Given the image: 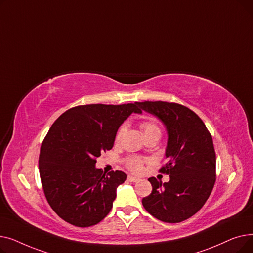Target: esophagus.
I'll list each match as a JSON object with an SVG mask.
<instances>
[{
	"instance_id": "obj_1",
	"label": "esophagus",
	"mask_w": 253,
	"mask_h": 253,
	"mask_svg": "<svg viewBox=\"0 0 253 253\" xmlns=\"http://www.w3.org/2000/svg\"><path fill=\"white\" fill-rule=\"evenodd\" d=\"M127 179H128L129 181H131V182H136V181H138V180H139V178L134 177V176H131V175H128Z\"/></svg>"
}]
</instances>
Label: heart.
I'll list each match as a JSON object with an SVG mask.
<instances>
[{
    "mask_svg": "<svg viewBox=\"0 0 253 253\" xmlns=\"http://www.w3.org/2000/svg\"><path fill=\"white\" fill-rule=\"evenodd\" d=\"M140 129L142 131V133L144 135V138H147L152 135H161V129L159 127V125L155 122L152 121V120H143L140 123ZM125 133V126H121L119 128L116 133V142H120ZM125 166L132 172L134 173H139V172L142 171L143 165H144V160L139 157H127L124 160Z\"/></svg>",
    "mask_w": 253,
    "mask_h": 253,
    "instance_id": "b5f03b06",
    "label": "heart"
}]
</instances>
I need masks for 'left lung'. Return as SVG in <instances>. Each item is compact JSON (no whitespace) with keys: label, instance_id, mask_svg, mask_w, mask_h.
<instances>
[{"label":"left lung","instance_id":"obj_1","mask_svg":"<svg viewBox=\"0 0 253 253\" xmlns=\"http://www.w3.org/2000/svg\"><path fill=\"white\" fill-rule=\"evenodd\" d=\"M141 110L158 117L167 128L168 162L160 171L168 182L149 178L153 191L142 205L157 219L175 223L192 217L209 198L216 180L213 141L195 112L176 102H135Z\"/></svg>","mask_w":253,"mask_h":253}]
</instances>
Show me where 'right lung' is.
Here are the masks:
<instances>
[{"instance_id": "1", "label": "right lung", "mask_w": 253, "mask_h": 253, "mask_svg": "<svg viewBox=\"0 0 253 253\" xmlns=\"http://www.w3.org/2000/svg\"><path fill=\"white\" fill-rule=\"evenodd\" d=\"M133 112L140 113L135 103L78 105L50 127L40 150V177L49 205L66 222L87 228L109 214L127 175L119 170L105 175L96 159L112 150L120 125Z\"/></svg>"}]
</instances>
